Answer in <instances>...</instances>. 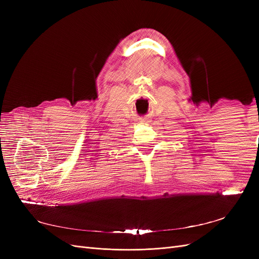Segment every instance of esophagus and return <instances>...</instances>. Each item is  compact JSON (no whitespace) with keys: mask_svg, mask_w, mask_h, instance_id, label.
<instances>
[{"mask_svg":"<svg viewBox=\"0 0 259 259\" xmlns=\"http://www.w3.org/2000/svg\"><path fill=\"white\" fill-rule=\"evenodd\" d=\"M139 122L143 123V124H148V123H149V120L147 119V117H142V119L139 120Z\"/></svg>","mask_w":259,"mask_h":259,"instance_id":"esophagus-1","label":"esophagus"}]
</instances>
